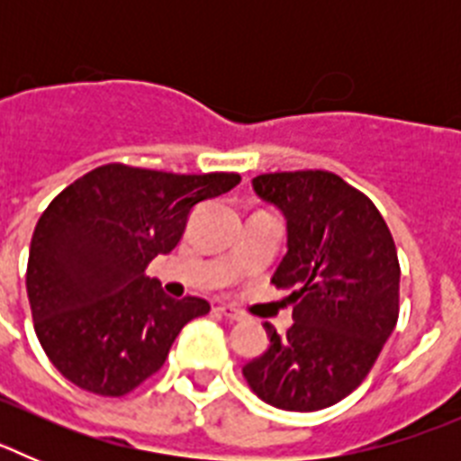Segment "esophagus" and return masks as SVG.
<instances>
[{
    "instance_id": "34e87169",
    "label": "esophagus",
    "mask_w": 461,
    "mask_h": 461,
    "mask_svg": "<svg viewBox=\"0 0 461 461\" xmlns=\"http://www.w3.org/2000/svg\"><path fill=\"white\" fill-rule=\"evenodd\" d=\"M219 312H221L223 316H226V319L230 321V323H242V321H247V316H244V313L240 312V309L228 307V304H221V307H219Z\"/></svg>"
}]
</instances>
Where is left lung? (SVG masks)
Here are the masks:
<instances>
[{
	"label": "left lung",
	"mask_w": 461,
	"mask_h": 461,
	"mask_svg": "<svg viewBox=\"0 0 461 461\" xmlns=\"http://www.w3.org/2000/svg\"><path fill=\"white\" fill-rule=\"evenodd\" d=\"M258 198L286 219L288 251L272 284L288 295L286 335L242 367L249 388L284 411H321L365 381L399 316V260L367 195L328 170L266 173Z\"/></svg>",
	"instance_id": "obj_1"
}]
</instances>
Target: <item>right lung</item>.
<instances>
[{
	"mask_svg": "<svg viewBox=\"0 0 461 461\" xmlns=\"http://www.w3.org/2000/svg\"><path fill=\"white\" fill-rule=\"evenodd\" d=\"M235 185L238 173L105 164L52 198L32 235L27 297L36 337L64 378L122 397L164 367L175 337L210 304L173 300L145 267L177 247L198 203Z\"/></svg>",
	"mask_w": 461,
	"mask_h": 461,
	"instance_id": "obj_1",
	"label": "right lung"
}]
</instances>
